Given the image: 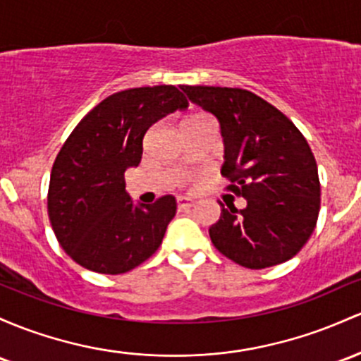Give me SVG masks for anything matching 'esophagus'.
<instances>
[{
    "label": "esophagus",
    "mask_w": 361,
    "mask_h": 361,
    "mask_svg": "<svg viewBox=\"0 0 361 361\" xmlns=\"http://www.w3.org/2000/svg\"><path fill=\"white\" fill-rule=\"evenodd\" d=\"M195 205V200L190 199V197H178V209L185 211V209H190Z\"/></svg>",
    "instance_id": "obj_1"
}]
</instances>
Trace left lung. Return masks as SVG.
<instances>
[{"mask_svg":"<svg viewBox=\"0 0 361 361\" xmlns=\"http://www.w3.org/2000/svg\"><path fill=\"white\" fill-rule=\"evenodd\" d=\"M193 104L221 126L228 190L247 200L221 209L209 228L214 247L233 262L265 269L293 259L314 233L320 183L310 145L290 118L250 90L183 85Z\"/></svg>","mask_w":361,"mask_h":361,"instance_id":"8db88e82","label":"left lung"}]
</instances>
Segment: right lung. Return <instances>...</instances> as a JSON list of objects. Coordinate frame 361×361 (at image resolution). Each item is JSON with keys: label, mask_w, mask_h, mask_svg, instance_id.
Listing matches in <instances>:
<instances>
[{"label": "right lung", "mask_w": 361, "mask_h": 361, "mask_svg": "<svg viewBox=\"0 0 361 361\" xmlns=\"http://www.w3.org/2000/svg\"><path fill=\"white\" fill-rule=\"evenodd\" d=\"M187 108L174 85L121 90L99 102L66 138L51 171L47 214L61 248L82 267L123 274L159 248L176 199L133 204L125 171L140 164L150 126Z\"/></svg>", "instance_id": "right-lung-1"}]
</instances>
